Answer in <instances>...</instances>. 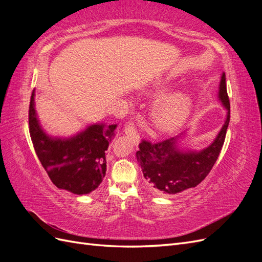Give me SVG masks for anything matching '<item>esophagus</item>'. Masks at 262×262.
Returning a JSON list of instances; mask_svg holds the SVG:
<instances>
[{"instance_id":"obj_1","label":"esophagus","mask_w":262,"mask_h":262,"mask_svg":"<svg viewBox=\"0 0 262 262\" xmlns=\"http://www.w3.org/2000/svg\"><path fill=\"white\" fill-rule=\"evenodd\" d=\"M124 133L126 134V136L131 138V140L133 141L134 144H136V145L139 144L140 137H139V134H138V132H137L136 126H134L133 123L129 122L128 124H126V125L124 126Z\"/></svg>"}]
</instances>
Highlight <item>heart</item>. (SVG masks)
I'll use <instances>...</instances> for the list:
<instances>
[{"label":"heart","mask_w":262,"mask_h":262,"mask_svg":"<svg viewBox=\"0 0 262 262\" xmlns=\"http://www.w3.org/2000/svg\"><path fill=\"white\" fill-rule=\"evenodd\" d=\"M165 82L155 84V90L164 89ZM191 110V99L182 92H173L157 99L153 109V118L158 129L173 131L184 124Z\"/></svg>","instance_id":"obj_1"}]
</instances>
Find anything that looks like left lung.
Listing matches in <instances>:
<instances>
[{
	"instance_id": "obj_1",
	"label": "left lung",
	"mask_w": 262,
	"mask_h": 262,
	"mask_svg": "<svg viewBox=\"0 0 262 262\" xmlns=\"http://www.w3.org/2000/svg\"><path fill=\"white\" fill-rule=\"evenodd\" d=\"M219 99L227 110L226 120L215 140L203 149L181 148L185 133L158 143L143 140L137 152L146 185L155 194L173 195L198 186L209 175L223 147L229 123V99L226 90L225 73H222Z\"/></svg>"
}]
</instances>
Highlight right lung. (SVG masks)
<instances>
[{
  "label": "right lung",
  "mask_w": 262,
  "mask_h": 262,
  "mask_svg": "<svg viewBox=\"0 0 262 262\" xmlns=\"http://www.w3.org/2000/svg\"><path fill=\"white\" fill-rule=\"evenodd\" d=\"M28 117L36 154L53 185L75 194L94 191L106 175V150L116 136L117 124L95 123L71 138H53L39 123L35 91Z\"/></svg>",
  "instance_id": "add662e5"
}]
</instances>
